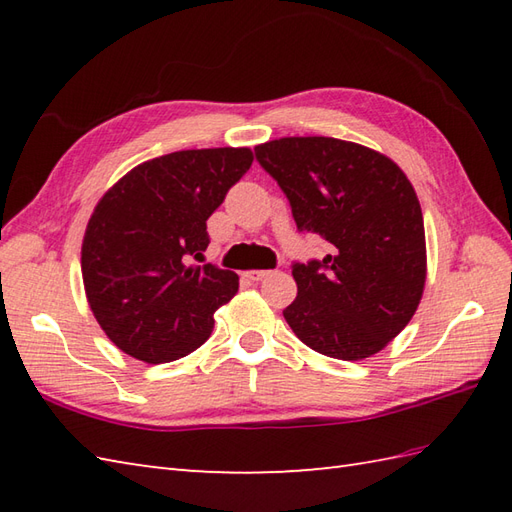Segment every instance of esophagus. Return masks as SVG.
I'll return each mask as SVG.
<instances>
[{
    "label": "esophagus",
    "instance_id": "obj_1",
    "mask_svg": "<svg viewBox=\"0 0 512 512\" xmlns=\"http://www.w3.org/2000/svg\"><path fill=\"white\" fill-rule=\"evenodd\" d=\"M270 275V270H246L244 277L250 279V281H262Z\"/></svg>",
    "mask_w": 512,
    "mask_h": 512
}]
</instances>
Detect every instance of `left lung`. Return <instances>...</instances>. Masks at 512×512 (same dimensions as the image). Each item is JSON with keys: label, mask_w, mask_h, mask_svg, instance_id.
I'll use <instances>...</instances> for the list:
<instances>
[{"label": "left lung", "mask_w": 512, "mask_h": 512, "mask_svg": "<svg viewBox=\"0 0 512 512\" xmlns=\"http://www.w3.org/2000/svg\"><path fill=\"white\" fill-rule=\"evenodd\" d=\"M255 156L286 193L299 231L330 244L321 262L292 266V332L339 361L374 356L416 314L427 281L422 209L405 171L328 136L270 140Z\"/></svg>", "instance_id": "left-lung-1"}]
</instances>
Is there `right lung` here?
<instances>
[{"label":"right lung","mask_w":512,"mask_h":512,"mask_svg":"<svg viewBox=\"0 0 512 512\" xmlns=\"http://www.w3.org/2000/svg\"><path fill=\"white\" fill-rule=\"evenodd\" d=\"M253 165L248 147L184 149L147 160L107 189L85 228L81 273L94 319L118 350L149 365L198 350L239 277L189 266L206 220Z\"/></svg>","instance_id":"right-lung-1"}]
</instances>
